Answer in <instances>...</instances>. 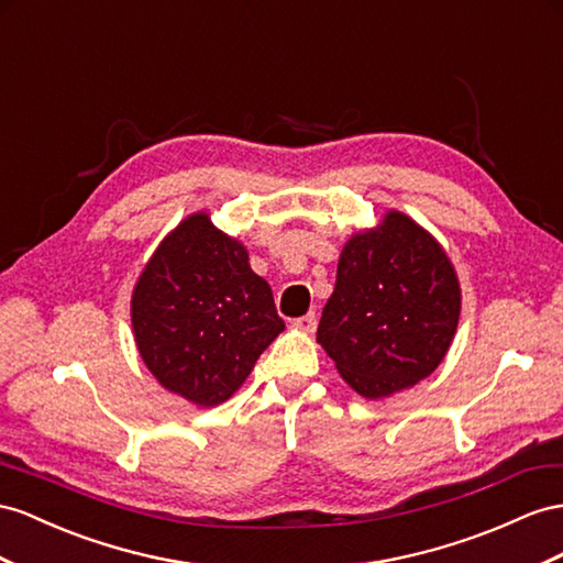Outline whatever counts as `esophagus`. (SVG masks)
<instances>
[{
	"mask_svg": "<svg viewBox=\"0 0 563 563\" xmlns=\"http://www.w3.org/2000/svg\"><path fill=\"white\" fill-rule=\"evenodd\" d=\"M292 328L299 330V333L311 335L313 330H316V313H307V316H301V319H295Z\"/></svg>",
	"mask_w": 563,
	"mask_h": 563,
	"instance_id": "esophagus-1",
	"label": "esophagus"
}]
</instances>
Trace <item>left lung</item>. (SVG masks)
I'll use <instances>...</instances> for the list:
<instances>
[{
    "instance_id": "1",
    "label": "left lung",
    "mask_w": 563,
    "mask_h": 563,
    "mask_svg": "<svg viewBox=\"0 0 563 563\" xmlns=\"http://www.w3.org/2000/svg\"><path fill=\"white\" fill-rule=\"evenodd\" d=\"M459 316L452 258L411 216L387 209L344 242L316 342L356 395L383 399L440 366Z\"/></svg>"
}]
</instances>
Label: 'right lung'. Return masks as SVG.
<instances>
[{"instance_id": "obj_1", "label": "right lung", "mask_w": 563, "mask_h": 563, "mask_svg": "<svg viewBox=\"0 0 563 563\" xmlns=\"http://www.w3.org/2000/svg\"><path fill=\"white\" fill-rule=\"evenodd\" d=\"M137 352L158 385L216 407L247 380L285 323L244 244L195 211L158 242L131 297Z\"/></svg>"}]
</instances>
